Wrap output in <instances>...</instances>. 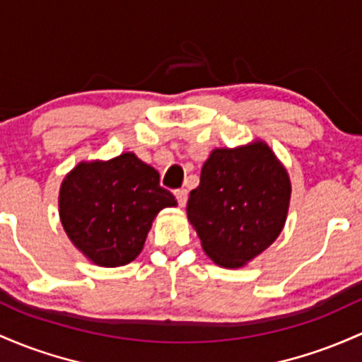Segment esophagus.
Instances as JSON below:
<instances>
[{
  "label": "esophagus",
  "mask_w": 362,
  "mask_h": 362,
  "mask_svg": "<svg viewBox=\"0 0 362 362\" xmlns=\"http://www.w3.org/2000/svg\"><path fill=\"white\" fill-rule=\"evenodd\" d=\"M175 197H177L178 206H180V208H184L185 202H187V190H185V189L175 190Z\"/></svg>",
  "instance_id": "1"
}]
</instances>
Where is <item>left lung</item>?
I'll return each instance as SVG.
<instances>
[{
    "mask_svg": "<svg viewBox=\"0 0 362 362\" xmlns=\"http://www.w3.org/2000/svg\"><path fill=\"white\" fill-rule=\"evenodd\" d=\"M292 184L287 168L261 139L216 148L190 190L187 218L209 259L242 268L266 251L284 230Z\"/></svg>",
    "mask_w": 362,
    "mask_h": 362,
    "instance_id": "8db88e82",
    "label": "left lung"
}]
</instances>
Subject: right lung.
Here are the masks:
<instances>
[{
	"label": "right lung",
	"instance_id": "obj_1",
	"mask_svg": "<svg viewBox=\"0 0 362 362\" xmlns=\"http://www.w3.org/2000/svg\"><path fill=\"white\" fill-rule=\"evenodd\" d=\"M177 206L160 173L123 153L108 161H81L59 185V221L90 263L117 268L141 254L156 214Z\"/></svg>",
	"mask_w": 362,
	"mask_h": 362
}]
</instances>
